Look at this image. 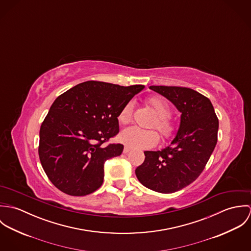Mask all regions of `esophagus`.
Wrapping results in <instances>:
<instances>
[{"label":"esophagus","instance_id":"obj_1","mask_svg":"<svg viewBox=\"0 0 251 251\" xmlns=\"http://www.w3.org/2000/svg\"><path fill=\"white\" fill-rule=\"evenodd\" d=\"M129 151H130V148L127 147V146H125V148H124V152H125V153H127Z\"/></svg>","mask_w":251,"mask_h":251}]
</instances>
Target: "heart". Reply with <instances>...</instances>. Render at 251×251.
Masks as SVG:
<instances>
[{"label": "heart", "mask_w": 251, "mask_h": 251, "mask_svg": "<svg viewBox=\"0 0 251 251\" xmlns=\"http://www.w3.org/2000/svg\"><path fill=\"white\" fill-rule=\"evenodd\" d=\"M148 104L153 110L156 119L151 127L156 128L165 139L171 138L176 130L175 124L170 120L171 108L169 103L161 97H151L148 100ZM133 102H127L122 108L118 120L122 125L129 124L132 120ZM120 141L132 149H149L159 141V136L154 130H146L136 126L124 129L120 134Z\"/></svg>", "instance_id": "obj_1"}]
</instances>
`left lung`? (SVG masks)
<instances>
[{
    "label": "left lung",
    "mask_w": 251,
    "mask_h": 251,
    "mask_svg": "<svg viewBox=\"0 0 251 251\" xmlns=\"http://www.w3.org/2000/svg\"><path fill=\"white\" fill-rule=\"evenodd\" d=\"M171 101L180 113V122L171 145L160 151H146L135 170L144 186L161 193L185 187L204 170L217 142L218 119L211 100L183 87L151 86Z\"/></svg>",
    "instance_id": "8db88e82"
}]
</instances>
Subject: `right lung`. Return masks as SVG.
Returning <instances> with one entry per match:
<instances>
[{
    "label": "right lung",
    "mask_w": 251,
    "mask_h": 251,
    "mask_svg": "<svg viewBox=\"0 0 251 251\" xmlns=\"http://www.w3.org/2000/svg\"><path fill=\"white\" fill-rule=\"evenodd\" d=\"M145 88L87 81L58 97L39 130L44 172L72 196L93 193L103 182L104 162L122 154V144L104 143L119 132L118 116Z\"/></svg>",
    "instance_id": "1"
}]
</instances>
